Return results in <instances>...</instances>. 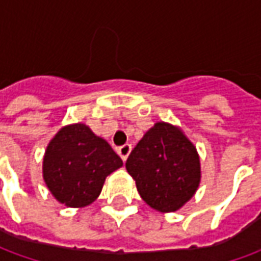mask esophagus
Here are the masks:
<instances>
[{"label":"esophagus","mask_w":261,"mask_h":261,"mask_svg":"<svg viewBox=\"0 0 261 261\" xmlns=\"http://www.w3.org/2000/svg\"><path fill=\"white\" fill-rule=\"evenodd\" d=\"M131 149H133V147H131L130 144H125V145H123V147H120L119 149H117L120 158L123 159V161H125V159L128 158V155L131 153Z\"/></svg>","instance_id":"34e87169"}]
</instances>
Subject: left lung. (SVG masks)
<instances>
[{"label":"left lung","mask_w":261,"mask_h":261,"mask_svg":"<svg viewBox=\"0 0 261 261\" xmlns=\"http://www.w3.org/2000/svg\"><path fill=\"white\" fill-rule=\"evenodd\" d=\"M137 190L159 213H175L194 194L201 181V164L180 127L158 121L144 134L125 162Z\"/></svg>","instance_id":"8db88e82"}]
</instances>
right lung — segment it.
Masks as SVG:
<instances>
[{"instance_id": "1", "label": "right lung", "mask_w": 261, "mask_h": 261, "mask_svg": "<svg viewBox=\"0 0 261 261\" xmlns=\"http://www.w3.org/2000/svg\"><path fill=\"white\" fill-rule=\"evenodd\" d=\"M123 161L106 140L84 123L61 127L43 156V180L61 204L84 208L96 200L110 173Z\"/></svg>"}]
</instances>
